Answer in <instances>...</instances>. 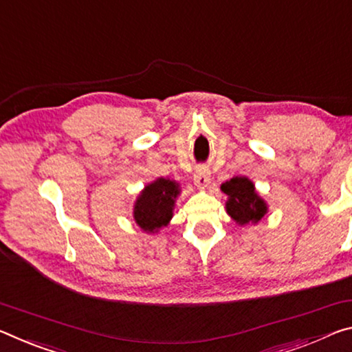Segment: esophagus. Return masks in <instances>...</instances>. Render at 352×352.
<instances>
[{
  "label": "esophagus",
  "instance_id": "obj_1",
  "mask_svg": "<svg viewBox=\"0 0 352 352\" xmlns=\"http://www.w3.org/2000/svg\"><path fill=\"white\" fill-rule=\"evenodd\" d=\"M195 184L199 188H206L210 184V170L207 166H198L195 173Z\"/></svg>",
  "mask_w": 352,
  "mask_h": 352
}]
</instances>
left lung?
I'll use <instances>...</instances> for the list:
<instances>
[{
	"label": "left lung",
	"instance_id": "8db88e82",
	"mask_svg": "<svg viewBox=\"0 0 352 352\" xmlns=\"http://www.w3.org/2000/svg\"><path fill=\"white\" fill-rule=\"evenodd\" d=\"M221 192L228 195L226 212L235 223L256 224L267 215V203L258 197L254 184L245 176H235L221 184Z\"/></svg>",
	"mask_w": 352,
	"mask_h": 352
}]
</instances>
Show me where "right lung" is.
Instances as JSON below:
<instances>
[{"mask_svg": "<svg viewBox=\"0 0 352 352\" xmlns=\"http://www.w3.org/2000/svg\"><path fill=\"white\" fill-rule=\"evenodd\" d=\"M179 193V184L165 177H157L148 184L134 204V220L140 229L154 234L166 226L173 218L175 201Z\"/></svg>", "mask_w": 352, "mask_h": 352, "instance_id": "obj_1", "label": "right lung"}]
</instances>
